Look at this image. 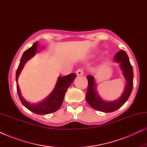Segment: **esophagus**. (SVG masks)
<instances>
[{
	"label": "esophagus",
	"mask_w": 147,
	"mask_h": 147,
	"mask_svg": "<svg viewBox=\"0 0 147 147\" xmlns=\"http://www.w3.org/2000/svg\"><path fill=\"white\" fill-rule=\"evenodd\" d=\"M76 75H77V76H82V75H84L83 69H81V68H80V69H78L77 71H76Z\"/></svg>",
	"instance_id": "1"
}]
</instances>
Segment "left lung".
Here are the masks:
<instances>
[{
	"instance_id": "obj_1",
	"label": "left lung",
	"mask_w": 147,
	"mask_h": 147,
	"mask_svg": "<svg viewBox=\"0 0 147 147\" xmlns=\"http://www.w3.org/2000/svg\"><path fill=\"white\" fill-rule=\"evenodd\" d=\"M114 61L119 63L126 85L122 95L114 101H106L102 99L96 90V80L92 76H88V86L86 100L88 104L94 110L103 112H112L118 110L127 101L133 88V69L130 63L128 55L124 50L118 51L114 57Z\"/></svg>"
}]
</instances>
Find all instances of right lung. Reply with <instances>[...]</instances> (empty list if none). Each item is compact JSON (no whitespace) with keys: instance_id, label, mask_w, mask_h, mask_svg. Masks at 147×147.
Returning <instances> with one entry per match:
<instances>
[{"instance_id":"1","label":"right lung","mask_w":147,"mask_h":147,"mask_svg":"<svg viewBox=\"0 0 147 147\" xmlns=\"http://www.w3.org/2000/svg\"><path fill=\"white\" fill-rule=\"evenodd\" d=\"M37 51L38 41L35 42L31 47L24 52L21 59L20 60L19 67L17 68V73H16V82H17L18 95H19V99L23 105L34 113L40 114V115H44V114L53 113V112L57 111L61 107L66 90L75 80L76 75L74 74H71L68 76H63V77H60V76L58 77L57 81L56 82L53 90L43 101L34 104L27 101L21 95V90H20L19 84H18V79H19L22 69H23L24 65H25L27 61H29L37 53Z\"/></svg>"}]
</instances>
